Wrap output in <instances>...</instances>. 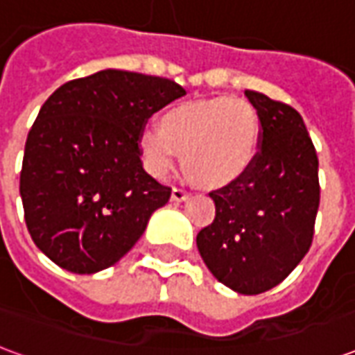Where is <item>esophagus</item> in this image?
<instances>
[{
	"label": "esophagus",
	"mask_w": 355,
	"mask_h": 355,
	"mask_svg": "<svg viewBox=\"0 0 355 355\" xmlns=\"http://www.w3.org/2000/svg\"><path fill=\"white\" fill-rule=\"evenodd\" d=\"M188 196H190V192H188V190H184V188H180V186H175V188H173V193H171V198H173L175 201L186 200Z\"/></svg>",
	"instance_id": "esophagus-1"
}]
</instances>
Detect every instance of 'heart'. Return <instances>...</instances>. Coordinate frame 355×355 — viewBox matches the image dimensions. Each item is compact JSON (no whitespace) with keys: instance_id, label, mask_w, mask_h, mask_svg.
Segmentation results:
<instances>
[{"instance_id":"b5f03b06","label":"heart","mask_w":355,"mask_h":355,"mask_svg":"<svg viewBox=\"0 0 355 355\" xmlns=\"http://www.w3.org/2000/svg\"><path fill=\"white\" fill-rule=\"evenodd\" d=\"M261 139L257 110L243 98L182 102L162 117V129H144L139 148L154 177L169 175L182 152L184 167L200 182L218 186L239 177L253 162Z\"/></svg>"}]
</instances>
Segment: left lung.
<instances>
[{"mask_svg":"<svg viewBox=\"0 0 355 355\" xmlns=\"http://www.w3.org/2000/svg\"><path fill=\"white\" fill-rule=\"evenodd\" d=\"M259 152L239 177L209 196L215 220L196 243L216 279L241 295L270 291L312 245L320 207L318 154L297 110L257 91Z\"/></svg>","mask_w":355,"mask_h":355,"instance_id":"left-lung-1","label":"left lung"}]
</instances>
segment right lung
<instances>
[{
  "label": "right lung",
  "instance_id": "obj_1",
  "mask_svg": "<svg viewBox=\"0 0 355 355\" xmlns=\"http://www.w3.org/2000/svg\"><path fill=\"white\" fill-rule=\"evenodd\" d=\"M184 94L165 78L102 70L45 101L28 132L20 198L30 236L55 264L94 274L139 241L171 198L142 167L140 132Z\"/></svg>",
  "mask_w": 355,
  "mask_h": 355
}]
</instances>
